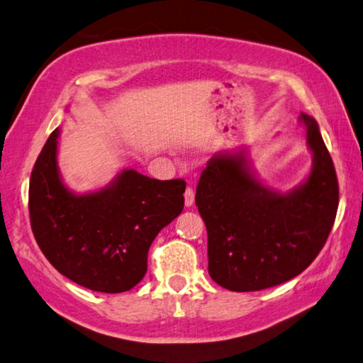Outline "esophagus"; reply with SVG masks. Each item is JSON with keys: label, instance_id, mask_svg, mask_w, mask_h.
I'll return each mask as SVG.
<instances>
[{"label": "esophagus", "instance_id": "obj_1", "mask_svg": "<svg viewBox=\"0 0 363 363\" xmlns=\"http://www.w3.org/2000/svg\"><path fill=\"white\" fill-rule=\"evenodd\" d=\"M195 201V192L192 187H187L186 192H184V203H186V206H192Z\"/></svg>", "mask_w": 363, "mask_h": 363}]
</instances>
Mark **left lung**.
Wrapping results in <instances>:
<instances>
[{"instance_id": "1", "label": "left lung", "mask_w": 363, "mask_h": 363, "mask_svg": "<svg viewBox=\"0 0 363 363\" xmlns=\"http://www.w3.org/2000/svg\"><path fill=\"white\" fill-rule=\"evenodd\" d=\"M312 168L288 192L256 179L245 150L210 158L195 205L208 232V272L230 291H259L296 277L320 253L333 227L340 189L317 121L301 113Z\"/></svg>"}]
</instances>
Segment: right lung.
I'll list each match as a JSON object with an SVG mask.
<instances>
[{
  "label": "right lung",
  "instance_id": "obj_1",
  "mask_svg": "<svg viewBox=\"0 0 363 363\" xmlns=\"http://www.w3.org/2000/svg\"><path fill=\"white\" fill-rule=\"evenodd\" d=\"M54 130L30 177V224L43 255L75 284L123 293L147 272V253L158 232L182 213L186 182L150 179L123 169L106 187L77 194L57 164Z\"/></svg>",
  "mask_w": 363,
  "mask_h": 363
}]
</instances>
